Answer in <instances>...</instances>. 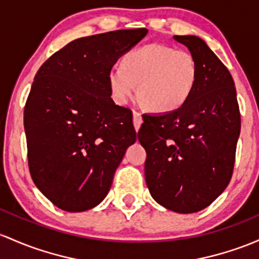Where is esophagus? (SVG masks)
Segmentation results:
<instances>
[{
	"label": "esophagus",
	"mask_w": 259,
	"mask_h": 259,
	"mask_svg": "<svg viewBox=\"0 0 259 259\" xmlns=\"http://www.w3.org/2000/svg\"><path fill=\"white\" fill-rule=\"evenodd\" d=\"M133 116H134V126H135V130L136 132H139V129H140L141 124H143V116H141L140 113L138 112H133Z\"/></svg>",
	"instance_id": "34e87169"
}]
</instances>
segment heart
<instances>
[{
    "label": "heart",
    "mask_w": 259,
    "mask_h": 259,
    "mask_svg": "<svg viewBox=\"0 0 259 259\" xmlns=\"http://www.w3.org/2000/svg\"><path fill=\"white\" fill-rule=\"evenodd\" d=\"M123 67L108 75L112 97L125 104L136 92L155 113H172L188 101L194 90L198 65L187 50L164 44H149L132 50L123 58Z\"/></svg>",
    "instance_id": "obj_1"
}]
</instances>
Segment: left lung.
<instances>
[{"instance_id": "obj_1", "label": "left lung", "mask_w": 259, "mask_h": 259, "mask_svg": "<svg viewBox=\"0 0 259 259\" xmlns=\"http://www.w3.org/2000/svg\"><path fill=\"white\" fill-rule=\"evenodd\" d=\"M198 65L194 90L180 109L143 116L145 180L163 208L190 214L209 206L232 176L241 130L231 73L201 38L175 35Z\"/></svg>"}]
</instances>
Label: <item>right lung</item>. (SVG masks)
Listing matches in <instances>:
<instances>
[{
    "mask_svg": "<svg viewBox=\"0 0 259 259\" xmlns=\"http://www.w3.org/2000/svg\"><path fill=\"white\" fill-rule=\"evenodd\" d=\"M146 34L139 28L76 39L34 77L24 108L29 171L36 188L65 211L101 204L136 141L132 110L114 103L108 75Z\"/></svg>",
    "mask_w": 259,
    "mask_h": 259,
    "instance_id": "1",
    "label": "right lung"
}]
</instances>
